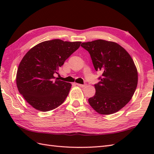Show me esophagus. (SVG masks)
<instances>
[{"mask_svg": "<svg viewBox=\"0 0 154 154\" xmlns=\"http://www.w3.org/2000/svg\"><path fill=\"white\" fill-rule=\"evenodd\" d=\"M76 85H77V86H79V87H82V88H83V87H85V86H86V85H81V84H79V83H76Z\"/></svg>", "mask_w": 154, "mask_h": 154, "instance_id": "obj_1", "label": "esophagus"}]
</instances>
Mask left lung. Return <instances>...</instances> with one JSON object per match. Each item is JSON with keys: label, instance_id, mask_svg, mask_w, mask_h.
<instances>
[{"label": "left lung", "instance_id": "1", "mask_svg": "<svg viewBox=\"0 0 154 154\" xmlns=\"http://www.w3.org/2000/svg\"><path fill=\"white\" fill-rule=\"evenodd\" d=\"M81 46L90 54L96 71L102 72L89 104L102 115L118 112L131 100L137 87L138 71L133 60L114 42L98 39L83 42Z\"/></svg>", "mask_w": 154, "mask_h": 154}]
</instances>
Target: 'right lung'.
Returning <instances> with one entry per match:
<instances>
[{
  "label": "right lung",
  "mask_w": 154,
  "mask_h": 154,
  "mask_svg": "<svg viewBox=\"0 0 154 154\" xmlns=\"http://www.w3.org/2000/svg\"><path fill=\"white\" fill-rule=\"evenodd\" d=\"M81 42L46 41L31 48L21 60L16 74L20 93L37 110L58 108L69 94L71 84L55 79L64 62L79 48Z\"/></svg>",
  "instance_id": "obj_1"
}]
</instances>
